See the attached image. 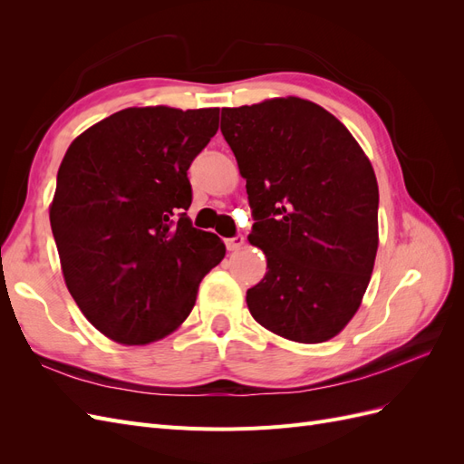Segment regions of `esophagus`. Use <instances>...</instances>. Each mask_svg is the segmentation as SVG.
Returning <instances> with one entry per match:
<instances>
[{"label": "esophagus", "mask_w": 464, "mask_h": 464, "mask_svg": "<svg viewBox=\"0 0 464 464\" xmlns=\"http://www.w3.org/2000/svg\"><path fill=\"white\" fill-rule=\"evenodd\" d=\"M224 244H227V247L230 251H237L246 244V237L242 234H236L234 237H227V240H224Z\"/></svg>", "instance_id": "esophagus-1"}]
</instances>
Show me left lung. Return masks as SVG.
Listing matches in <instances>:
<instances>
[{
	"instance_id": "8db88e82",
	"label": "left lung",
	"mask_w": 464,
	"mask_h": 464,
	"mask_svg": "<svg viewBox=\"0 0 464 464\" xmlns=\"http://www.w3.org/2000/svg\"><path fill=\"white\" fill-rule=\"evenodd\" d=\"M220 131L246 178L249 242L266 257L249 314L288 341L333 339L360 307L377 254L368 157L333 114L296 96L222 108Z\"/></svg>"
}]
</instances>
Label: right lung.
Segmentation results:
<instances>
[{"mask_svg": "<svg viewBox=\"0 0 464 464\" xmlns=\"http://www.w3.org/2000/svg\"><path fill=\"white\" fill-rule=\"evenodd\" d=\"M218 108H125L69 145L50 224L67 290L111 341L147 344L191 314L227 247L193 228L188 170Z\"/></svg>", "mask_w": 464, "mask_h": 464, "instance_id": "add662e5", "label": "right lung"}]
</instances>
